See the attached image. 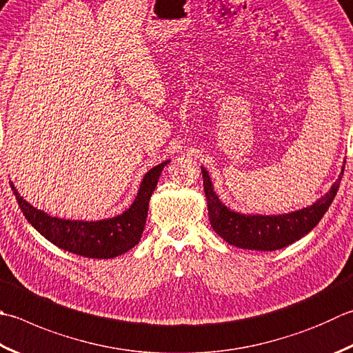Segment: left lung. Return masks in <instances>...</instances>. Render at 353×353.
<instances>
[{
    "label": "left lung",
    "mask_w": 353,
    "mask_h": 353,
    "mask_svg": "<svg viewBox=\"0 0 353 353\" xmlns=\"http://www.w3.org/2000/svg\"><path fill=\"white\" fill-rule=\"evenodd\" d=\"M344 165L345 159L343 161L340 176L330 185L327 194L316 199L314 204L307 205V208L278 215L241 214V212L228 208L216 195L209 172L201 165L203 185L205 199H208L209 221L212 224V229L225 243L239 249L264 252L283 249L285 245L307 235L321 221L329 205L334 201L338 188H340Z\"/></svg>",
    "instance_id": "8db88e82"
}]
</instances>
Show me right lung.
Instances as JSON below:
<instances>
[{
	"mask_svg": "<svg viewBox=\"0 0 353 353\" xmlns=\"http://www.w3.org/2000/svg\"><path fill=\"white\" fill-rule=\"evenodd\" d=\"M169 163L170 159L157 164L143 176L138 194L129 209L119 215L97 221L52 216L26 201L12 181L10 188L26 219L48 241L79 256L108 259L125 254L139 243L148 219L150 196L164 165Z\"/></svg>",
	"mask_w": 353,
	"mask_h": 353,
	"instance_id": "add662e5",
	"label": "right lung"
}]
</instances>
